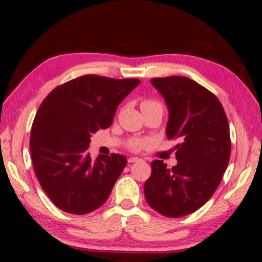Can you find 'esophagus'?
Here are the masks:
<instances>
[{
	"mask_svg": "<svg viewBox=\"0 0 262 262\" xmlns=\"http://www.w3.org/2000/svg\"><path fill=\"white\" fill-rule=\"evenodd\" d=\"M140 161H142V159L137 158V157H130V158H128V162H129V163H135V162H140Z\"/></svg>",
	"mask_w": 262,
	"mask_h": 262,
	"instance_id": "34e87169",
	"label": "esophagus"
}]
</instances>
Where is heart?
I'll return each mask as SVG.
<instances>
[{"mask_svg": "<svg viewBox=\"0 0 262 262\" xmlns=\"http://www.w3.org/2000/svg\"><path fill=\"white\" fill-rule=\"evenodd\" d=\"M153 104H158L157 102H153V101H144L142 103V106L144 105H153ZM148 143L147 140H142V138H135V140H133L130 142L129 146L133 148V150H140V148L144 147Z\"/></svg>", "mask_w": 262, "mask_h": 262, "instance_id": "heart-1", "label": "heart"}]
</instances>
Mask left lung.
I'll list each match as a JSON object with an SVG mask.
<instances>
[{
	"label": "left lung",
	"instance_id": "obj_1",
	"mask_svg": "<svg viewBox=\"0 0 262 262\" xmlns=\"http://www.w3.org/2000/svg\"><path fill=\"white\" fill-rule=\"evenodd\" d=\"M168 107L167 137L178 138L177 165L151 162L144 184L146 202L166 217L178 218L201 208L216 192L230 157L229 126L220 101L187 77L151 79Z\"/></svg>",
	"mask_w": 262,
	"mask_h": 262
}]
</instances>
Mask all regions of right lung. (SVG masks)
Returning <instances> with one entry per match:
<instances>
[{"label": "right lung", "mask_w": 262, "mask_h": 262, "mask_svg": "<svg viewBox=\"0 0 262 262\" xmlns=\"http://www.w3.org/2000/svg\"><path fill=\"white\" fill-rule=\"evenodd\" d=\"M140 79L86 75L60 85L38 107L30 134L35 175L56 207L86 214L103 204L127 163L121 155L87 152L91 136L106 129Z\"/></svg>", "instance_id": "obj_1"}]
</instances>
